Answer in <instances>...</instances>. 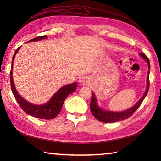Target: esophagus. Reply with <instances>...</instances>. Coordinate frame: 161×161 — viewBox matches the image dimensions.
I'll list each match as a JSON object with an SVG mask.
<instances>
[{"mask_svg": "<svg viewBox=\"0 0 161 161\" xmlns=\"http://www.w3.org/2000/svg\"><path fill=\"white\" fill-rule=\"evenodd\" d=\"M88 82H89V80L86 77H81L79 80V83L80 84V85H86Z\"/></svg>", "mask_w": 161, "mask_h": 161, "instance_id": "obj_1", "label": "esophagus"}]
</instances>
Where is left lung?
I'll return each instance as SVG.
<instances>
[{
	"instance_id": "obj_1",
	"label": "left lung",
	"mask_w": 161,
	"mask_h": 161,
	"mask_svg": "<svg viewBox=\"0 0 161 161\" xmlns=\"http://www.w3.org/2000/svg\"><path fill=\"white\" fill-rule=\"evenodd\" d=\"M139 55L141 56L147 63L148 68L150 69V63L148 58L147 57L145 54L142 53H140ZM149 70H148L147 77L146 91L144 93V94L142 95L141 98L140 99V100L136 102V103L133 105L132 107L126 109V110L123 111L115 112V111L105 110V109L102 108L98 106L96 96H95V95L93 92L92 91V97H91V102L90 104V108H91V111L92 113V114L93 115L94 117L96 118L97 120L102 122H105V123L115 122L124 120V119L129 118L130 116H131L133 113H134L139 108L142 101L144 100L147 94L149 86Z\"/></svg>"
}]
</instances>
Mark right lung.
I'll use <instances>...</instances> for the list:
<instances>
[{
    "mask_svg": "<svg viewBox=\"0 0 161 161\" xmlns=\"http://www.w3.org/2000/svg\"><path fill=\"white\" fill-rule=\"evenodd\" d=\"M47 38V36L46 35L41 36L30 40L26 43L38 42V41L46 39ZM20 47H19L18 49H16L14 54L12 61L11 71H10V84H11V88L12 93L14 94V96L16 100L18 102V104L20 105V108H21L24 111V112L26 113L27 114L33 116V117L35 118H41L43 119H53L57 117L58 114L60 113L61 108L63 107L64 100H66V98L70 93H73V92L77 89V83L75 82L73 84H67L60 88L53 95L52 97L50 98V100L43 104H35L27 101L22 96H20V94L18 93V91H16L12 77L14 60L16 54L20 48Z\"/></svg>",
    "mask_w": 161,
    "mask_h": 161,
    "instance_id": "right-lung-1",
    "label": "right lung"
}]
</instances>
